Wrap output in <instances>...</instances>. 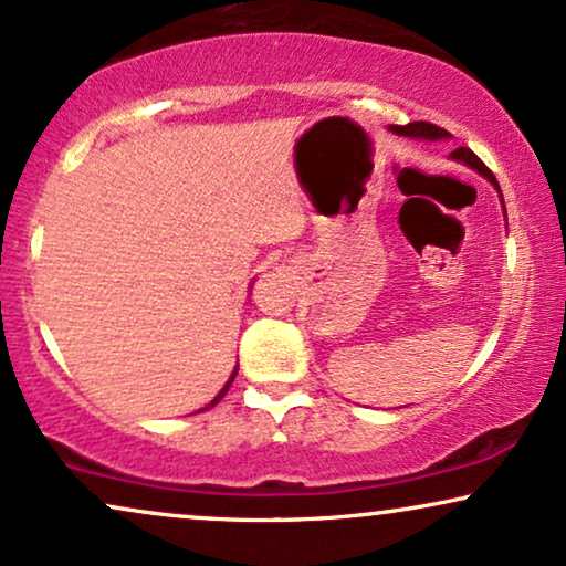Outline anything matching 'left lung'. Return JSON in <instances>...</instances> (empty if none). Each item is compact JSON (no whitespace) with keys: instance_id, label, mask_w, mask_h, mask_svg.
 Returning a JSON list of instances; mask_svg holds the SVG:
<instances>
[{"instance_id":"obj_1","label":"left lung","mask_w":566,"mask_h":566,"mask_svg":"<svg viewBox=\"0 0 566 566\" xmlns=\"http://www.w3.org/2000/svg\"><path fill=\"white\" fill-rule=\"evenodd\" d=\"M392 132H398V135H408V137H423V139H442V137L450 135V132L442 129V127H437V124H431V122H410V124H406V127H392ZM452 158H458V160H462V164H468L471 168H475V171L486 176L491 185L499 189L496 176L491 174V168L483 164V160L475 156L473 150L458 148V150L452 153Z\"/></svg>"}]
</instances>
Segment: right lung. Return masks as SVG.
Returning a JSON list of instances; mask_svg holds the SVG:
<instances>
[{
	"label": "right lung",
	"mask_w": 566,
	"mask_h": 566,
	"mask_svg": "<svg viewBox=\"0 0 566 566\" xmlns=\"http://www.w3.org/2000/svg\"><path fill=\"white\" fill-rule=\"evenodd\" d=\"M233 377H237V369H233V374H231V379H229V381H226V387H223V390H220V392L216 395V398H212V400H210V406H205V410H208V408H212V406H216V402H220V398H223V395H226V392H229V387H231V381H233Z\"/></svg>",
	"instance_id": "add662e5"
}]
</instances>
